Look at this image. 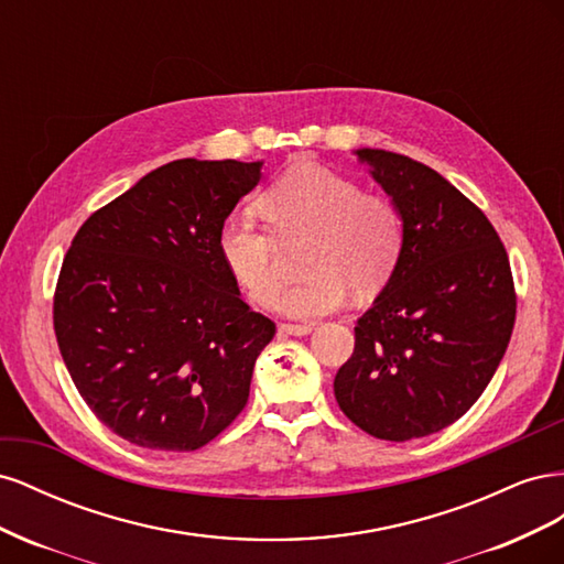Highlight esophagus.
Instances as JSON below:
<instances>
[{"label": "esophagus", "instance_id": "esophagus-1", "mask_svg": "<svg viewBox=\"0 0 564 564\" xmlns=\"http://www.w3.org/2000/svg\"><path fill=\"white\" fill-rule=\"evenodd\" d=\"M313 329H315L313 324H280V332L292 334V336H305V334H311Z\"/></svg>", "mask_w": 564, "mask_h": 564}]
</instances>
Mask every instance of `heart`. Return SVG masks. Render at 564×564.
I'll return each mask as SVG.
<instances>
[{"mask_svg":"<svg viewBox=\"0 0 564 564\" xmlns=\"http://www.w3.org/2000/svg\"><path fill=\"white\" fill-rule=\"evenodd\" d=\"M271 228L232 214L218 230V253L230 275L261 305L276 295V240L308 236L304 269L310 278L288 288L275 308L292 317L327 315L348 299L377 294L400 263L402 216L390 197L317 164L289 169L256 199Z\"/></svg>","mask_w":564,"mask_h":564,"instance_id":"1","label":"heart"}]
</instances>
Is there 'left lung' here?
I'll list each match as a JSON object with an SVG mask.
<instances>
[{"label": "left lung", "mask_w": 564, "mask_h": 564, "mask_svg": "<svg viewBox=\"0 0 564 564\" xmlns=\"http://www.w3.org/2000/svg\"><path fill=\"white\" fill-rule=\"evenodd\" d=\"M402 216L400 263L357 319L334 379L357 429L404 442L447 429L482 395L508 348L518 294L499 232L435 169L357 150Z\"/></svg>", "instance_id": "left-lung-1"}]
</instances>
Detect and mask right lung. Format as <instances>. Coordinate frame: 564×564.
<instances>
[{"mask_svg":"<svg viewBox=\"0 0 564 564\" xmlns=\"http://www.w3.org/2000/svg\"><path fill=\"white\" fill-rule=\"evenodd\" d=\"M261 162L176 160L94 212L67 249L54 332L82 400L131 445L193 452L242 412L275 322L251 311L218 230Z\"/></svg>","mask_w":564,"mask_h":564,"instance_id":"right-lung-1","label":"right lung"}]
</instances>
